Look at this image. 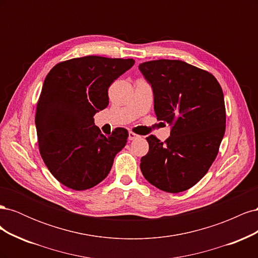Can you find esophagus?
Listing matches in <instances>:
<instances>
[{
	"mask_svg": "<svg viewBox=\"0 0 258 258\" xmlns=\"http://www.w3.org/2000/svg\"><path fill=\"white\" fill-rule=\"evenodd\" d=\"M138 138H140V136H138L137 134H135V132H132V131L129 132V140H136V139H138Z\"/></svg>",
	"mask_w": 258,
	"mask_h": 258,
	"instance_id": "1",
	"label": "esophagus"
}]
</instances>
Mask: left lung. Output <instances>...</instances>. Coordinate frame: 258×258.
<instances>
[{
    "label": "left lung",
    "mask_w": 258,
    "mask_h": 258,
    "mask_svg": "<svg viewBox=\"0 0 258 258\" xmlns=\"http://www.w3.org/2000/svg\"><path fill=\"white\" fill-rule=\"evenodd\" d=\"M154 90L158 120L171 126L161 142L147 137L148 153L141 158L144 177L167 192L196 185L212 166L226 129L223 90L206 70L181 60H153L139 66Z\"/></svg>",
    "instance_id": "8db88e82"
}]
</instances>
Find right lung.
<instances>
[{
  "mask_svg": "<svg viewBox=\"0 0 258 258\" xmlns=\"http://www.w3.org/2000/svg\"><path fill=\"white\" fill-rule=\"evenodd\" d=\"M134 59L86 56L59 62L46 76L35 112L40 154L50 173L74 190L96 186L110 173L128 131L101 134L93 116L108 105V87Z\"/></svg>",
  "mask_w": 258,
  "mask_h": 258,
  "instance_id": "obj_1",
  "label": "right lung"
}]
</instances>
